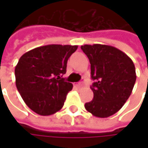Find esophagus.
I'll return each instance as SVG.
<instances>
[{
    "mask_svg": "<svg viewBox=\"0 0 148 148\" xmlns=\"http://www.w3.org/2000/svg\"><path fill=\"white\" fill-rule=\"evenodd\" d=\"M75 85H76V86H77V87H82L83 86H84V82L76 83Z\"/></svg>",
    "mask_w": 148,
    "mask_h": 148,
    "instance_id": "obj_1",
    "label": "esophagus"
}]
</instances>
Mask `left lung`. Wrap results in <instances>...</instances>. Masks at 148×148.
Here are the masks:
<instances>
[{
  "mask_svg": "<svg viewBox=\"0 0 148 148\" xmlns=\"http://www.w3.org/2000/svg\"><path fill=\"white\" fill-rule=\"evenodd\" d=\"M88 57L93 99L85 104L86 110L98 118L114 114L125 104L136 82L135 66L121 50L105 44L81 47Z\"/></svg>",
  "mask_w": 148,
  "mask_h": 148,
  "instance_id": "8db88e82",
  "label": "left lung"
}]
</instances>
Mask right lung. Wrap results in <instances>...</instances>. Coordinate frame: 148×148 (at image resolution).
Listing matches in <instances>:
<instances>
[{
  "instance_id": "right-lung-1",
  "label": "right lung",
  "mask_w": 148,
  "mask_h": 148,
  "mask_svg": "<svg viewBox=\"0 0 148 148\" xmlns=\"http://www.w3.org/2000/svg\"><path fill=\"white\" fill-rule=\"evenodd\" d=\"M77 45L49 44L23 54L15 66V85L27 106L43 116L53 114L64 105L72 84L62 75Z\"/></svg>"
}]
</instances>
